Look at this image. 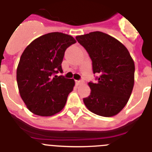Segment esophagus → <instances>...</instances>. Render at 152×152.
Segmentation results:
<instances>
[{
  "instance_id": "34e87169",
  "label": "esophagus",
  "mask_w": 152,
  "mask_h": 152,
  "mask_svg": "<svg viewBox=\"0 0 152 152\" xmlns=\"http://www.w3.org/2000/svg\"><path fill=\"white\" fill-rule=\"evenodd\" d=\"M75 82H76V83H77V85H79V84H81V83H83V80H75Z\"/></svg>"
}]
</instances>
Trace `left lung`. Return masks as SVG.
Here are the masks:
<instances>
[{
  "instance_id": "left-lung-1",
  "label": "left lung",
  "mask_w": 152,
  "mask_h": 152,
  "mask_svg": "<svg viewBox=\"0 0 152 152\" xmlns=\"http://www.w3.org/2000/svg\"><path fill=\"white\" fill-rule=\"evenodd\" d=\"M88 53L96 83L89 82L90 95L83 99L91 112L102 117L118 115L127 103L134 85L135 65L130 53L115 37L101 31L76 37Z\"/></svg>"
}]
</instances>
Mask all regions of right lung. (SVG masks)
I'll use <instances>...</instances> for the list:
<instances>
[{"label":"right lung","mask_w":152,"mask_h":152,"mask_svg":"<svg viewBox=\"0 0 152 152\" xmlns=\"http://www.w3.org/2000/svg\"><path fill=\"white\" fill-rule=\"evenodd\" d=\"M73 37L51 32L37 37L22 53L16 70L21 98L33 114L52 116L62 111L75 86L62 73L65 51L75 44Z\"/></svg>","instance_id":"1"}]
</instances>
